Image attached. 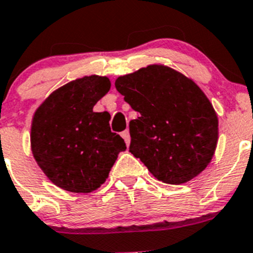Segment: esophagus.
Segmentation results:
<instances>
[{
	"instance_id": "esophagus-1",
	"label": "esophagus",
	"mask_w": 253,
	"mask_h": 253,
	"mask_svg": "<svg viewBox=\"0 0 253 253\" xmlns=\"http://www.w3.org/2000/svg\"><path fill=\"white\" fill-rule=\"evenodd\" d=\"M122 137L124 138L125 143H126V146H129V143H130V134H129V130H124V131H123Z\"/></svg>"
}]
</instances>
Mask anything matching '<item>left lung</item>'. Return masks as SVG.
<instances>
[{
	"instance_id": "left-lung-1",
	"label": "left lung",
	"mask_w": 253,
	"mask_h": 253,
	"mask_svg": "<svg viewBox=\"0 0 253 253\" xmlns=\"http://www.w3.org/2000/svg\"><path fill=\"white\" fill-rule=\"evenodd\" d=\"M115 87L140 114L129 123V152L154 177L181 185L207 169L218 143V116L191 78L154 63L118 77Z\"/></svg>"
}]
</instances>
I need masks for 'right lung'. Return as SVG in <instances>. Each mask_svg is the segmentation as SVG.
<instances>
[{
  "instance_id": "add662e5",
  "label": "right lung",
  "mask_w": 253,
  "mask_h": 253,
  "mask_svg": "<svg viewBox=\"0 0 253 253\" xmlns=\"http://www.w3.org/2000/svg\"><path fill=\"white\" fill-rule=\"evenodd\" d=\"M111 87L106 76H84L60 86L31 120V153L44 175L69 193L90 194L109 177L124 139L111 133L110 114L93 106Z\"/></svg>"
}]
</instances>
